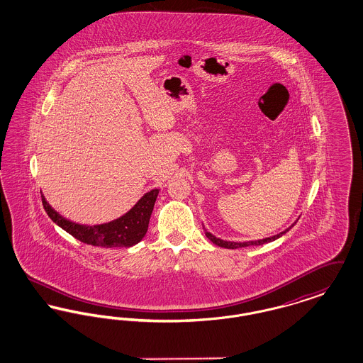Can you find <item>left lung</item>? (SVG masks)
Here are the masks:
<instances>
[{"label": "left lung", "instance_id": "8db88e82", "mask_svg": "<svg viewBox=\"0 0 363 363\" xmlns=\"http://www.w3.org/2000/svg\"><path fill=\"white\" fill-rule=\"evenodd\" d=\"M295 225V223H294ZM291 225V227H293ZM290 227V228H291ZM290 228H287V230H284L283 233H280V234H277V235H274V237H269V238H264V240H259V241H249V242H230V241H223V240H220V238H216L215 235H212L211 233H208L207 230H206V235H207L208 240L209 241L213 242L215 245H218V246H220V247H225V249H238V247H246V246H252V245H256V246H259V245H262V243H268V242L275 241L277 238H280L283 234H286Z\"/></svg>", "mask_w": 363, "mask_h": 363}]
</instances>
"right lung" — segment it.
Instances as JSON below:
<instances>
[{
  "label": "right lung",
  "mask_w": 363,
  "mask_h": 363,
  "mask_svg": "<svg viewBox=\"0 0 363 363\" xmlns=\"http://www.w3.org/2000/svg\"><path fill=\"white\" fill-rule=\"evenodd\" d=\"M159 190L154 189L145 193L135 207L117 220L104 225H86L73 223L55 212L45 196H42V204L54 223L64 228L76 240L102 247H129L141 241L148 230L150 218L155 206Z\"/></svg>",
  "instance_id": "obj_1"
}]
</instances>
